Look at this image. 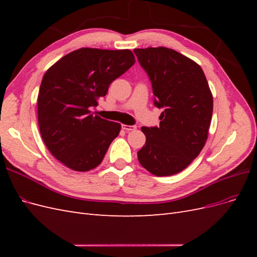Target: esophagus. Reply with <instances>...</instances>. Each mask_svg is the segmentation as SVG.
Masks as SVG:
<instances>
[{
	"label": "esophagus",
	"mask_w": 257,
	"mask_h": 257,
	"mask_svg": "<svg viewBox=\"0 0 257 257\" xmlns=\"http://www.w3.org/2000/svg\"><path fill=\"white\" fill-rule=\"evenodd\" d=\"M122 128L124 131H135L136 126L135 125H126V124H122Z\"/></svg>",
	"instance_id": "34e87169"
}]
</instances>
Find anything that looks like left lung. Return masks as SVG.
I'll return each instance as SVG.
<instances>
[{
    "mask_svg": "<svg viewBox=\"0 0 257 257\" xmlns=\"http://www.w3.org/2000/svg\"><path fill=\"white\" fill-rule=\"evenodd\" d=\"M152 83L154 105L164 108L160 126L146 127V145L137 152L154 176L182 172L203 150L212 118L213 97L201 67L166 47L134 49Z\"/></svg>",
    "mask_w": 257,
    "mask_h": 257,
    "instance_id": "left-lung-1",
    "label": "left lung"
}]
</instances>
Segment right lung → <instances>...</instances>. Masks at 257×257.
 Returning a JSON list of instances; mask_svg holds the SVG:
<instances>
[{
    "label": "right lung",
    "mask_w": 257,
    "mask_h": 257,
    "mask_svg": "<svg viewBox=\"0 0 257 257\" xmlns=\"http://www.w3.org/2000/svg\"><path fill=\"white\" fill-rule=\"evenodd\" d=\"M134 63L128 49L80 48L46 72L37 97L38 125L46 147L62 164L89 172L102 163L121 124L93 115L90 108Z\"/></svg>",
    "instance_id": "right-lung-1"
}]
</instances>
